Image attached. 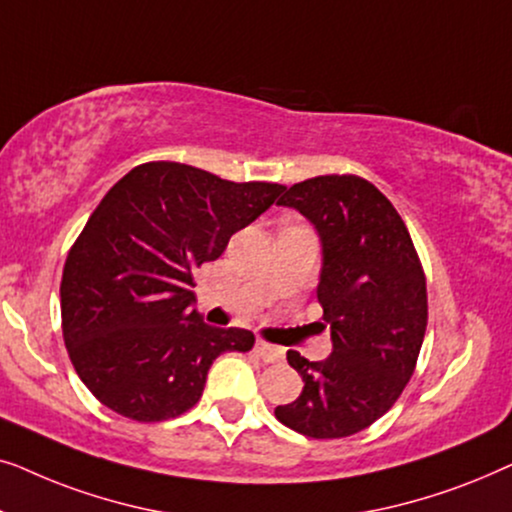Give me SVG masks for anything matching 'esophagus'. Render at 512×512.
Returning a JSON list of instances; mask_svg holds the SVG:
<instances>
[{"mask_svg":"<svg viewBox=\"0 0 512 512\" xmlns=\"http://www.w3.org/2000/svg\"><path fill=\"white\" fill-rule=\"evenodd\" d=\"M256 354L261 356L265 363H282L284 359V349L268 345V342H256Z\"/></svg>","mask_w":512,"mask_h":512,"instance_id":"esophagus-1","label":"esophagus"}]
</instances>
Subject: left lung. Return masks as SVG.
Segmentation results:
<instances>
[{"instance_id":"1","label":"left lung","mask_w":512,"mask_h":512,"mask_svg":"<svg viewBox=\"0 0 512 512\" xmlns=\"http://www.w3.org/2000/svg\"><path fill=\"white\" fill-rule=\"evenodd\" d=\"M277 205L317 228V298L333 352L307 361L289 349L305 387L275 417L310 438H347L377 422L415 373L429 305L417 249L394 205L356 174H324L291 188Z\"/></svg>"}]
</instances>
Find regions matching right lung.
Returning a JSON list of instances; mask_svg holds the SVG:
<instances>
[{
  "mask_svg": "<svg viewBox=\"0 0 512 512\" xmlns=\"http://www.w3.org/2000/svg\"><path fill=\"white\" fill-rule=\"evenodd\" d=\"M282 191L170 160L109 188L60 282L69 359L97 401L135 422L179 417L200 401L216 356L254 347L251 331L209 326L193 310V272Z\"/></svg>",
  "mask_w": 512,
  "mask_h": 512,
  "instance_id": "obj_1",
  "label": "right lung"
}]
</instances>
